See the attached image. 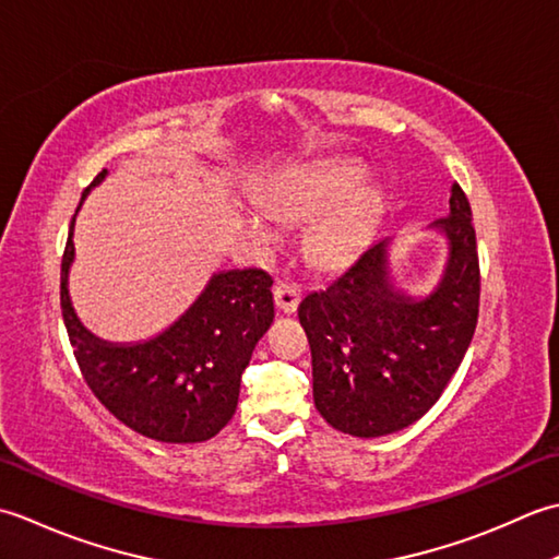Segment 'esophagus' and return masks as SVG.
Here are the masks:
<instances>
[{
    "instance_id": "esophagus-1",
    "label": "esophagus",
    "mask_w": 559,
    "mask_h": 559,
    "mask_svg": "<svg viewBox=\"0 0 559 559\" xmlns=\"http://www.w3.org/2000/svg\"><path fill=\"white\" fill-rule=\"evenodd\" d=\"M301 301V287L294 282H282L275 287V306L282 313H294Z\"/></svg>"
}]
</instances>
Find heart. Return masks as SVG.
I'll return each instance as SVG.
<instances>
[{
    "label": "heart",
    "mask_w": 559,
    "mask_h": 559,
    "mask_svg": "<svg viewBox=\"0 0 559 559\" xmlns=\"http://www.w3.org/2000/svg\"><path fill=\"white\" fill-rule=\"evenodd\" d=\"M367 170L359 164L347 162V158H335L311 168L294 170L277 178L272 183L260 202L272 219L294 224L306 216L316 214L318 210L335 204L337 200L347 198L355 190ZM376 207V195L371 190H361L355 198H349L343 207H337L333 214L318 224L311 238V250L321 263H345L357 253L361 243L364 226ZM243 226L248 236H253L260 243L277 241L275 224L263 212H248Z\"/></svg>",
    "instance_id": "1"
}]
</instances>
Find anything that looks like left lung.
Segmentation results:
<instances>
[{"label":"left lung","instance_id":"8db88e82","mask_svg":"<svg viewBox=\"0 0 559 559\" xmlns=\"http://www.w3.org/2000/svg\"><path fill=\"white\" fill-rule=\"evenodd\" d=\"M429 229L447 236L449 255L427 296L395 287L391 238H383L299 304L316 409L337 431L373 439L409 427L461 367L477 325L480 265L471 202L459 183L449 214Z\"/></svg>","mask_w":559,"mask_h":559}]
</instances>
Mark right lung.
Returning a JSON list of instances; mask_svg holds the SVG:
<instances>
[{"mask_svg":"<svg viewBox=\"0 0 559 559\" xmlns=\"http://www.w3.org/2000/svg\"><path fill=\"white\" fill-rule=\"evenodd\" d=\"M106 176L104 168L82 202ZM74 219L76 214L62 255L60 304L88 389L122 425L154 441L198 443L219 435L236 413L241 373L275 318L267 272H214L190 309L164 333L142 343H108L79 321L67 289Z\"/></svg>","mask_w":559,"mask_h":559,"instance_id":"right-lung-1","label":"right lung"}]
</instances>
